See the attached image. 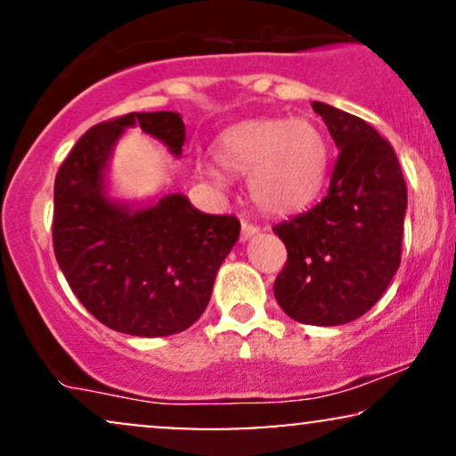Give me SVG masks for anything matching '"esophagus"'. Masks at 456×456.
<instances>
[{"mask_svg": "<svg viewBox=\"0 0 456 456\" xmlns=\"http://www.w3.org/2000/svg\"><path fill=\"white\" fill-rule=\"evenodd\" d=\"M255 233H259V227L257 224H253V223H242V233H240V240H242V242H246V240L248 238H253Z\"/></svg>", "mask_w": 456, "mask_h": 456, "instance_id": "1", "label": "esophagus"}]
</instances>
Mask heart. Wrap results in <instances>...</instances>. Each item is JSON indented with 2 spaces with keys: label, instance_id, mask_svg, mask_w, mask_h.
<instances>
[{
  "label": "heart",
  "instance_id": "1",
  "mask_svg": "<svg viewBox=\"0 0 456 456\" xmlns=\"http://www.w3.org/2000/svg\"><path fill=\"white\" fill-rule=\"evenodd\" d=\"M227 174L248 175V191L264 212L287 214L313 201L328 169V141L317 124L296 118L246 119L214 143ZM210 175L223 182L221 171Z\"/></svg>",
  "mask_w": 456,
  "mask_h": 456
}]
</instances>
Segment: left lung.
<instances>
[{
	"mask_svg": "<svg viewBox=\"0 0 456 456\" xmlns=\"http://www.w3.org/2000/svg\"><path fill=\"white\" fill-rule=\"evenodd\" d=\"M338 148L328 192L308 212L272 227L287 248L274 296L291 319L341 326L379 300L401 264L407 186L370 124L313 102Z\"/></svg>",
	"mask_w": 456,
	"mask_h": 456,
	"instance_id": "obj_1",
	"label": "left lung"
}]
</instances>
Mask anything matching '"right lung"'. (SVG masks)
<instances>
[{"instance_id":"obj_1","label":"right lung","mask_w":456,"mask_h":456,"mask_svg":"<svg viewBox=\"0 0 456 456\" xmlns=\"http://www.w3.org/2000/svg\"><path fill=\"white\" fill-rule=\"evenodd\" d=\"M130 126L182 154L186 128L175 111L128 113L92 126L55 175L53 250L70 289L98 322L133 337H169L206 311L240 221L199 212L184 195L137 212L109 201L102 171Z\"/></svg>"}]
</instances>
